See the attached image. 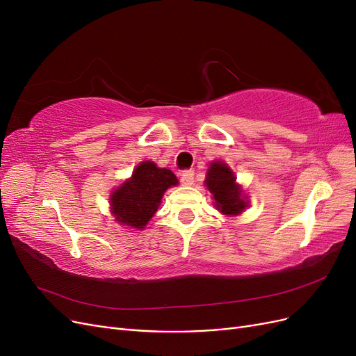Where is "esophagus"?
I'll return each instance as SVG.
<instances>
[{
  "mask_svg": "<svg viewBox=\"0 0 356 356\" xmlns=\"http://www.w3.org/2000/svg\"><path fill=\"white\" fill-rule=\"evenodd\" d=\"M182 186H191L195 182V170H184L179 177Z\"/></svg>",
  "mask_w": 356,
  "mask_h": 356,
  "instance_id": "obj_1",
  "label": "esophagus"
}]
</instances>
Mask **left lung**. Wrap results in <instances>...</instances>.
<instances>
[{"label": "left lung", "instance_id": "1", "mask_svg": "<svg viewBox=\"0 0 356 356\" xmlns=\"http://www.w3.org/2000/svg\"><path fill=\"white\" fill-rule=\"evenodd\" d=\"M204 182L213 195L215 204L222 213L238 215L245 209L246 202L241 197L242 190L236 184V178L229 166L221 161H213L208 169Z\"/></svg>", "mask_w": 356, "mask_h": 356}]
</instances>
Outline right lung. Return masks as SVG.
<instances>
[{
	"mask_svg": "<svg viewBox=\"0 0 356 356\" xmlns=\"http://www.w3.org/2000/svg\"><path fill=\"white\" fill-rule=\"evenodd\" d=\"M177 184L174 172L160 169L153 161H143L132 178L113 193L111 208L115 220L134 229H144L156 213L166 188Z\"/></svg>",
	"mask_w": 356,
	"mask_h": 356,
	"instance_id": "1",
	"label": "right lung"
}]
</instances>
